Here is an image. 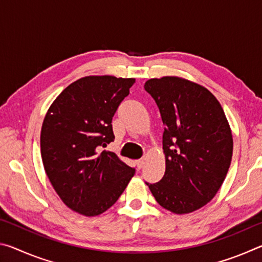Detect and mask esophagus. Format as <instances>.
Here are the masks:
<instances>
[{
	"instance_id": "1",
	"label": "esophagus",
	"mask_w": 262,
	"mask_h": 262,
	"mask_svg": "<svg viewBox=\"0 0 262 262\" xmlns=\"http://www.w3.org/2000/svg\"><path fill=\"white\" fill-rule=\"evenodd\" d=\"M135 164H136V167L137 168H142V167H143V165H144V159L143 158L137 159V161L135 162Z\"/></svg>"
}]
</instances>
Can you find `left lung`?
Instances as JSON below:
<instances>
[{
  "label": "left lung",
  "instance_id": "1",
  "mask_svg": "<svg viewBox=\"0 0 262 262\" xmlns=\"http://www.w3.org/2000/svg\"><path fill=\"white\" fill-rule=\"evenodd\" d=\"M161 113L165 173L148 184L159 206L177 215L206 206L227 177L233 139L220 101L200 84L178 76L144 83Z\"/></svg>",
  "mask_w": 262,
  "mask_h": 262
}]
</instances>
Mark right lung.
I'll return each mask as SVG.
<instances>
[{
	"mask_svg": "<svg viewBox=\"0 0 262 262\" xmlns=\"http://www.w3.org/2000/svg\"><path fill=\"white\" fill-rule=\"evenodd\" d=\"M135 78L85 76L56 97L43 118V168L62 202L88 217L103 214L127 187L135 168L100 151L114 140L112 118Z\"/></svg>",
	"mask_w": 262,
	"mask_h": 262,
	"instance_id": "right-lung-1",
	"label": "right lung"
}]
</instances>
